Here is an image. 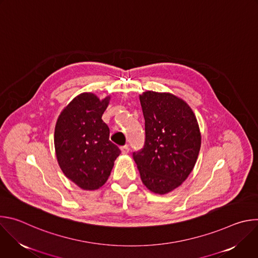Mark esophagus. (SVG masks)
<instances>
[{
	"label": "esophagus",
	"mask_w": 258,
	"mask_h": 258,
	"mask_svg": "<svg viewBox=\"0 0 258 258\" xmlns=\"http://www.w3.org/2000/svg\"><path fill=\"white\" fill-rule=\"evenodd\" d=\"M120 150H121V153L122 154H127L130 152V148L127 145H124V146H121L120 147Z\"/></svg>",
	"instance_id": "obj_1"
}]
</instances>
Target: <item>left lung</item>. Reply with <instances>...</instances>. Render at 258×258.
<instances>
[{"instance_id": "1", "label": "left lung", "mask_w": 258, "mask_h": 258, "mask_svg": "<svg viewBox=\"0 0 258 258\" xmlns=\"http://www.w3.org/2000/svg\"><path fill=\"white\" fill-rule=\"evenodd\" d=\"M145 118L144 148L133 153L141 179L151 192L167 194L193 170L201 133L192 108L170 94L147 91L140 95Z\"/></svg>"}]
</instances>
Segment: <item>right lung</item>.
<instances>
[{
    "label": "right lung",
    "instance_id": "1",
    "mask_svg": "<svg viewBox=\"0 0 258 258\" xmlns=\"http://www.w3.org/2000/svg\"><path fill=\"white\" fill-rule=\"evenodd\" d=\"M109 101L110 96L100 100L93 93H82L62 110L56 122L58 164L65 176L83 190L102 187L120 154L102 120Z\"/></svg>",
    "mask_w": 258,
    "mask_h": 258
}]
</instances>
